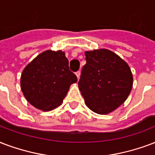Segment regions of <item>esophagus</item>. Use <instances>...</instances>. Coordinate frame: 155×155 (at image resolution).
Here are the masks:
<instances>
[{
    "label": "esophagus",
    "instance_id": "obj_1",
    "mask_svg": "<svg viewBox=\"0 0 155 155\" xmlns=\"http://www.w3.org/2000/svg\"><path fill=\"white\" fill-rule=\"evenodd\" d=\"M75 75H76V76H77L78 80L80 79V71H78L77 72H75Z\"/></svg>",
    "mask_w": 155,
    "mask_h": 155
}]
</instances>
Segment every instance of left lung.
Returning a JSON list of instances; mask_svg holds the SVG:
<instances>
[{
	"mask_svg": "<svg viewBox=\"0 0 155 155\" xmlns=\"http://www.w3.org/2000/svg\"><path fill=\"white\" fill-rule=\"evenodd\" d=\"M86 64L78 83L86 106L99 114L114 111L131 93L133 78L129 66L106 49L86 51Z\"/></svg>",
	"mask_w": 155,
	"mask_h": 155,
	"instance_id": "obj_1",
	"label": "left lung"
}]
</instances>
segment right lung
<instances>
[{
	"label": "right lung",
	"instance_id": "obj_1",
	"mask_svg": "<svg viewBox=\"0 0 155 155\" xmlns=\"http://www.w3.org/2000/svg\"><path fill=\"white\" fill-rule=\"evenodd\" d=\"M75 82L77 77L69 70L64 52L46 50L24 68L20 84L29 103L49 111L62 103L71 84Z\"/></svg>",
	"mask_w": 155,
	"mask_h": 155
}]
</instances>
